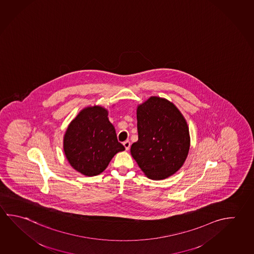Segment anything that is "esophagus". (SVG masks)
<instances>
[{
  "mask_svg": "<svg viewBox=\"0 0 254 254\" xmlns=\"http://www.w3.org/2000/svg\"><path fill=\"white\" fill-rule=\"evenodd\" d=\"M123 145L126 148V150L127 151L129 150V148H130V142L129 141H125V142H123Z\"/></svg>",
  "mask_w": 254,
  "mask_h": 254,
  "instance_id": "34e87169",
  "label": "esophagus"
}]
</instances>
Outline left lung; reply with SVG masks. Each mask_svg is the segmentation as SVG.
Segmentation results:
<instances>
[{
    "label": "left lung",
    "instance_id": "1",
    "mask_svg": "<svg viewBox=\"0 0 254 254\" xmlns=\"http://www.w3.org/2000/svg\"><path fill=\"white\" fill-rule=\"evenodd\" d=\"M138 141L131 155L147 178L161 180L176 173L187 160L190 135L187 121L168 100L151 96L138 105Z\"/></svg>",
    "mask_w": 254,
    "mask_h": 254
}]
</instances>
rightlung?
Wrapping results in <instances>:
<instances>
[{
    "instance_id": "1",
    "label": "right lung",
    "mask_w": 254,
    "mask_h": 254,
    "mask_svg": "<svg viewBox=\"0 0 254 254\" xmlns=\"http://www.w3.org/2000/svg\"><path fill=\"white\" fill-rule=\"evenodd\" d=\"M63 149L73 169L94 177L105 170L114 155L125 147L118 142L107 110L90 106L82 110L67 127Z\"/></svg>"
}]
</instances>
